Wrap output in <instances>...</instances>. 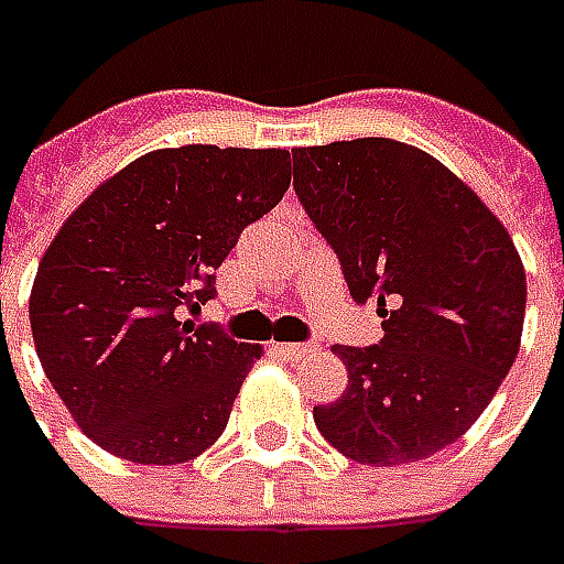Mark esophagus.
<instances>
[{
  "label": "esophagus",
  "instance_id": "esophagus-1",
  "mask_svg": "<svg viewBox=\"0 0 564 564\" xmlns=\"http://www.w3.org/2000/svg\"><path fill=\"white\" fill-rule=\"evenodd\" d=\"M321 345L317 341H293V345H278L286 360H302V357H308L311 350H317Z\"/></svg>",
  "mask_w": 564,
  "mask_h": 564
}]
</instances>
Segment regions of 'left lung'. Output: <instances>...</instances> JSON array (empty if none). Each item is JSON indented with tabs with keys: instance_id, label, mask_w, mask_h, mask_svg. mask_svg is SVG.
Here are the masks:
<instances>
[{
	"instance_id": "8db88e82",
	"label": "left lung",
	"mask_w": 564,
	"mask_h": 564,
	"mask_svg": "<svg viewBox=\"0 0 564 564\" xmlns=\"http://www.w3.org/2000/svg\"><path fill=\"white\" fill-rule=\"evenodd\" d=\"M293 188L384 329L369 348L333 345L348 391L314 405L317 431L369 467L431 458L519 354L525 269L507 228L446 164L384 137L295 149Z\"/></svg>"
}]
</instances>
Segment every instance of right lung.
<instances>
[{
    "instance_id": "obj_1",
    "label": "right lung",
    "mask_w": 564,
    "mask_h": 564,
    "mask_svg": "<svg viewBox=\"0 0 564 564\" xmlns=\"http://www.w3.org/2000/svg\"><path fill=\"white\" fill-rule=\"evenodd\" d=\"M286 188V149L180 145L131 161L63 223L35 271L30 326L97 446L183 464L226 431L262 348L180 311L214 299L216 269Z\"/></svg>"
}]
</instances>
